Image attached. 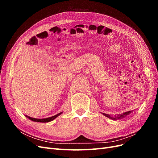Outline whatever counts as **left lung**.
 I'll list each match as a JSON object with an SVG mask.
<instances>
[{
    "label": "left lung",
    "mask_w": 158,
    "mask_h": 158,
    "mask_svg": "<svg viewBox=\"0 0 158 158\" xmlns=\"http://www.w3.org/2000/svg\"><path fill=\"white\" fill-rule=\"evenodd\" d=\"M131 113H132L131 111H127V112H125V113H123V114H118V116L115 117V118H113V117H110L109 114H106V113H103V114L104 115L106 116V117H108V118H111V119H113V120H114V119H116V118H119V119H120V118H123V117H125V116L128 115V114H129Z\"/></svg>",
    "instance_id": "8db88e82"
}]
</instances>
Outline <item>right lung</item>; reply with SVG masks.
Wrapping results in <instances>:
<instances>
[{
    "label": "right lung",
    "mask_w": 158,
    "mask_h": 158,
    "mask_svg": "<svg viewBox=\"0 0 158 158\" xmlns=\"http://www.w3.org/2000/svg\"><path fill=\"white\" fill-rule=\"evenodd\" d=\"M61 113H62V112H61V113H59V114H56V115H55V116H52V117H48V118H40V119H39V118H32V117H28V116H27V115H26V117H27V118H29V119H30L31 121H35V122L47 123V122H50V121H52V120H54V119H55V118H56L57 117L59 116Z\"/></svg>",
    "instance_id": "obj_1"
}]
</instances>
